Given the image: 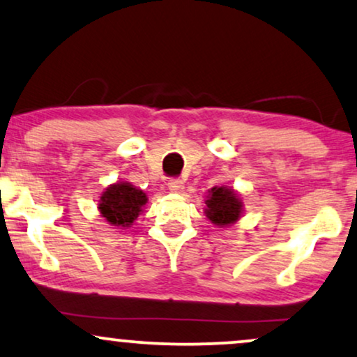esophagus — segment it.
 <instances>
[{
  "mask_svg": "<svg viewBox=\"0 0 357 357\" xmlns=\"http://www.w3.org/2000/svg\"><path fill=\"white\" fill-rule=\"evenodd\" d=\"M169 190L174 193H180L183 190V180L180 178H170L169 180Z\"/></svg>",
  "mask_w": 357,
  "mask_h": 357,
  "instance_id": "esophagus-1",
  "label": "esophagus"
}]
</instances>
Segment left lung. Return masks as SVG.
I'll use <instances>...</instances> for the list:
<instances>
[{
	"label": "left lung",
	"mask_w": 357,
	"mask_h": 357,
	"mask_svg": "<svg viewBox=\"0 0 357 357\" xmlns=\"http://www.w3.org/2000/svg\"><path fill=\"white\" fill-rule=\"evenodd\" d=\"M205 215L215 226L226 228L234 225L243 216L244 205L238 193L226 185H216L208 190L205 202Z\"/></svg>",
	"instance_id": "8db88e82"
}]
</instances>
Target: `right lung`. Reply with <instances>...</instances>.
<instances>
[{
	"label": "right lung",
	"mask_w": 357,
	"mask_h": 357,
	"mask_svg": "<svg viewBox=\"0 0 357 357\" xmlns=\"http://www.w3.org/2000/svg\"><path fill=\"white\" fill-rule=\"evenodd\" d=\"M147 195L129 182H116L105 188L98 200V211L111 226L129 228L144 211Z\"/></svg>",
	"instance_id": "right-lung-1"
}]
</instances>
